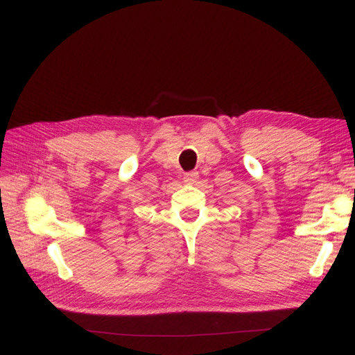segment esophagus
I'll list each match as a JSON object with an SVG mask.
<instances>
[{"mask_svg":"<svg viewBox=\"0 0 355 355\" xmlns=\"http://www.w3.org/2000/svg\"><path fill=\"white\" fill-rule=\"evenodd\" d=\"M197 179H198V173L197 171H188V173H185V176H184V182L194 184Z\"/></svg>","mask_w":355,"mask_h":355,"instance_id":"1","label":"esophagus"}]
</instances>
